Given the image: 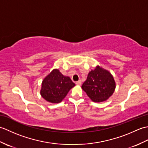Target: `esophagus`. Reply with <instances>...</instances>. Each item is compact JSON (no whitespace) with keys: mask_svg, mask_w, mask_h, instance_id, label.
Segmentation results:
<instances>
[{"mask_svg":"<svg viewBox=\"0 0 148 148\" xmlns=\"http://www.w3.org/2000/svg\"><path fill=\"white\" fill-rule=\"evenodd\" d=\"M76 84H77V85H81V81L79 80L78 81H76Z\"/></svg>","mask_w":148,"mask_h":148,"instance_id":"obj_1","label":"esophagus"}]
</instances>
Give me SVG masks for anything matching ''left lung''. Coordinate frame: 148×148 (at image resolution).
<instances>
[{
    "mask_svg": "<svg viewBox=\"0 0 148 148\" xmlns=\"http://www.w3.org/2000/svg\"><path fill=\"white\" fill-rule=\"evenodd\" d=\"M81 87L93 102H100L112 95L116 85L112 75L97 66L89 72Z\"/></svg>",
    "mask_w": 148,
    "mask_h": 148,
    "instance_id": "left-lung-1",
    "label": "left lung"
}]
</instances>
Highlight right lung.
<instances>
[{"mask_svg": "<svg viewBox=\"0 0 148 148\" xmlns=\"http://www.w3.org/2000/svg\"><path fill=\"white\" fill-rule=\"evenodd\" d=\"M74 86L70 77L64 76L58 69H54L42 81L40 95L49 102L59 103Z\"/></svg>", "mask_w": 148, "mask_h": 148, "instance_id": "obj_1", "label": "right lung"}]
</instances>
